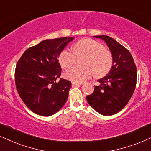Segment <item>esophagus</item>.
Returning a JSON list of instances; mask_svg holds the SVG:
<instances>
[{"mask_svg": "<svg viewBox=\"0 0 151 151\" xmlns=\"http://www.w3.org/2000/svg\"><path fill=\"white\" fill-rule=\"evenodd\" d=\"M81 83H72V87H76V86H80L81 85Z\"/></svg>", "mask_w": 151, "mask_h": 151, "instance_id": "1", "label": "esophagus"}]
</instances>
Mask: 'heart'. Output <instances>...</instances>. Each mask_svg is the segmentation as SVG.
<instances>
[{"label": "heart", "mask_w": 151, "mask_h": 151, "mask_svg": "<svg viewBox=\"0 0 151 151\" xmlns=\"http://www.w3.org/2000/svg\"><path fill=\"white\" fill-rule=\"evenodd\" d=\"M73 51L64 50L59 57V62L64 68L74 64L76 57L85 56L83 68L73 67L66 70L65 78L72 83H83L94 73L96 77H103L109 73L113 66V56L103 45L92 39H83L73 45Z\"/></svg>", "instance_id": "b5f03b06"}]
</instances>
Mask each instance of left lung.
<instances>
[{
  "instance_id": "8db88e82",
  "label": "left lung",
  "mask_w": 151,
  "mask_h": 151,
  "mask_svg": "<svg viewBox=\"0 0 151 151\" xmlns=\"http://www.w3.org/2000/svg\"><path fill=\"white\" fill-rule=\"evenodd\" d=\"M105 41L113 56V66L106 76L98 80L94 92L87 101L96 112L103 115L118 113L127 105L137 84V67L128 50L115 39L107 36H94Z\"/></svg>"
}]
</instances>
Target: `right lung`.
<instances>
[{"mask_svg":"<svg viewBox=\"0 0 151 151\" xmlns=\"http://www.w3.org/2000/svg\"><path fill=\"white\" fill-rule=\"evenodd\" d=\"M73 37L42 40L24 52L15 69L17 90L31 111L42 116H50L66 103L71 83L60 78L58 57Z\"/></svg>","mask_w":151,"mask_h":151,"instance_id":"1","label":"right lung"}]
</instances>
